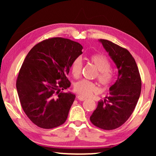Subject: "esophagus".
<instances>
[{
  "instance_id": "34e87169",
  "label": "esophagus",
  "mask_w": 156,
  "mask_h": 156,
  "mask_svg": "<svg viewBox=\"0 0 156 156\" xmlns=\"http://www.w3.org/2000/svg\"><path fill=\"white\" fill-rule=\"evenodd\" d=\"M77 99L80 100V101H84V100L87 99V98L83 97H82V96H78Z\"/></svg>"
}]
</instances>
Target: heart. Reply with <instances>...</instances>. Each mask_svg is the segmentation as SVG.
<instances>
[{"instance_id":"heart-1","label":"heart","mask_w":156,"mask_h":156,"mask_svg":"<svg viewBox=\"0 0 156 156\" xmlns=\"http://www.w3.org/2000/svg\"><path fill=\"white\" fill-rule=\"evenodd\" d=\"M89 60L97 68V80L104 87H108L114 80V75L111 71V64L108 59L101 54H93L89 57ZM71 72L74 77L80 75L82 69V62L80 58L74 59L71 65ZM74 91L82 97H89L97 92L98 87L95 83L87 80H82L74 85Z\"/></svg>"}]
</instances>
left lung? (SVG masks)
<instances>
[{"instance_id":"8db88e82","label":"left lung","mask_w":156,"mask_h":156,"mask_svg":"<svg viewBox=\"0 0 156 156\" xmlns=\"http://www.w3.org/2000/svg\"><path fill=\"white\" fill-rule=\"evenodd\" d=\"M99 41L118 68V79L110 92L90 116L95 126L114 130L122 126L133 113L141 91V79L135 59L129 50L107 40Z\"/></svg>"}]
</instances>
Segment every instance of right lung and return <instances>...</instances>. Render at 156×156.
Listing matches in <instances>:
<instances>
[{
  "instance_id": "right-lung-1",
  "label": "right lung",
  "mask_w": 156,
  "mask_h": 156,
  "mask_svg": "<svg viewBox=\"0 0 156 156\" xmlns=\"http://www.w3.org/2000/svg\"><path fill=\"white\" fill-rule=\"evenodd\" d=\"M82 49L69 39L52 37L35 44L27 55L16 88L23 111L38 127L53 129L67 120L75 95L60 91L71 85L67 75Z\"/></svg>"
}]
</instances>
